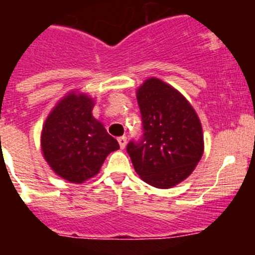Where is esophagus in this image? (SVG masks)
<instances>
[{
	"mask_svg": "<svg viewBox=\"0 0 255 255\" xmlns=\"http://www.w3.org/2000/svg\"><path fill=\"white\" fill-rule=\"evenodd\" d=\"M117 140H119V144H120L121 149H125L126 143H128V139H126V136H120V138L117 139Z\"/></svg>",
	"mask_w": 255,
	"mask_h": 255,
	"instance_id": "1",
	"label": "esophagus"
}]
</instances>
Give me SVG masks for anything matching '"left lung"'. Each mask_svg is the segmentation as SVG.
I'll use <instances>...</instances> for the list:
<instances>
[{
	"mask_svg": "<svg viewBox=\"0 0 255 255\" xmlns=\"http://www.w3.org/2000/svg\"><path fill=\"white\" fill-rule=\"evenodd\" d=\"M143 138L128 144V153L140 179L159 189L182 182L197 167L204 152L199 117L185 97L158 78L136 89Z\"/></svg>",
	"mask_w": 255,
	"mask_h": 255,
	"instance_id": "1",
	"label": "left lung"
}]
</instances>
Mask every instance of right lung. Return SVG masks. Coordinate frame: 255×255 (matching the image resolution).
I'll return each instance as SVG.
<instances>
[{
    "instance_id": "1",
    "label": "right lung",
    "mask_w": 255,
    "mask_h": 255,
    "mask_svg": "<svg viewBox=\"0 0 255 255\" xmlns=\"http://www.w3.org/2000/svg\"><path fill=\"white\" fill-rule=\"evenodd\" d=\"M94 98L71 91L51 110L40 132V148L51 170L61 179L83 184L100 172L119 143L93 116Z\"/></svg>"
}]
</instances>
